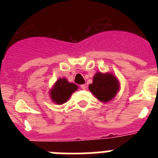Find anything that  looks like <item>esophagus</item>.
Listing matches in <instances>:
<instances>
[{
	"label": "esophagus",
	"instance_id": "obj_1",
	"mask_svg": "<svg viewBox=\"0 0 158 158\" xmlns=\"http://www.w3.org/2000/svg\"><path fill=\"white\" fill-rule=\"evenodd\" d=\"M81 89H85L86 85H81Z\"/></svg>",
	"mask_w": 158,
	"mask_h": 158
}]
</instances>
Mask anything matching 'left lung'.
<instances>
[{"instance_id":"1","label":"left lung","mask_w":158,"mask_h":158,"mask_svg":"<svg viewBox=\"0 0 158 158\" xmlns=\"http://www.w3.org/2000/svg\"><path fill=\"white\" fill-rule=\"evenodd\" d=\"M89 89L99 100L107 103L112 100L118 93L119 83L111 73L98 72L93 77V84L89 85Z\"/></svg>"}]
</instances>
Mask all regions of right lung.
Masks as SVG:
<instances>
[{
  "instance_id": "1",
  "label": "right lung",
  "mask_w": 158,
  "mask_h": 158,
  "mask_svg": "<svg viewBox=\"0 0 158 158\" xmlns=\"http://www.w3.org/2000/svg\"><path fill=\"white\" fill-rule=\"evenodd\" d=\"M77 85L69 83L65 78H59L50 92V96L55 104H62L69 100L73 93L77 91Z\"/></svg>"
}]
</instances>
